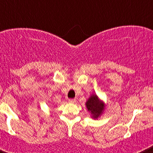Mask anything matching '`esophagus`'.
Masks as SVG:
<instances>
[{"label": "esophagus", "instance_id": "34e87169", "mask_svg": "<svg viewBox=\"0 0 153 153\" xmlns=\"http://www.w3.org/2000/svg\"><path fill=\"white\" fill-rule=\"evenodd\" d=\"M76 102V99H70L69 100V102H71V103H75Z\"/></svg>", "mask_w": 153, "mask_h": 153}]
</instances>
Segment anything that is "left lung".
<instances>
[{
	"label": "left lung",
	"instance_id": "left-lung-1",
	"mask_svg": "<svg viewBox=\"0 0 153 153\" xmlns=\"http://www.w3.org/2000/svg\"><path fill=\"white\" fill-rule=\"evenodd\" d=\"M86 106L88 111L90 112L92 117L94 119H97L104 110V103L99 100L97 95H92L86 101Z\"/></svg>",
	"mask_w": 153,
	"mask_h": 153
}]
</instances>
